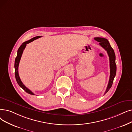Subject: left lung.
<instances>
[{
  "mask_svg": "<svg viewBox=\"0 0 132 132\" xmlns=\"http://www.w3.org/2000/svg\"><path fill=\"white\" fill-rule=\"evenodd\" d=\"M94 39L96 41L99 42V45L107 51L108 55L109 56V59H110V76L107 85V87L104 94H105L111 88L114 77H116V75L117 65L116 64V54L107 39L100 37H96Z\"/></svg>",
  "mask_w": 132,
  "mask_h": 132,
  "instance_id": "left-lung-1",
  "label": "left lung"
}]
</instances>
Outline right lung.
<instances>
[{
	"label": "right lung",
	"instance_id": "right-lung-1",
	"mask_svg": "<svg viewBox=\"0 0 132 132\" xmlns=\"http://www.w3.org/2000/svg\"><path fill=\"white\" fill-rule=\"evenodd\" d=\"M42 37V36H37L36 37H34L32 39H31L30 40L28 41H26L24 43H23L22 44V45L19 47V48L18 50V52H17V55L16 57L15 58V62H14V68H15V79H16V81L18 83V84L19 85V86L20 87H21L22 89H23L26 93L31 94V95H34V94L32 92L31 90H30L29 89H28L23 84V83L22 82V81H21V80L20 79L19 76V73H18V66H19V62L21 59V57L22 55V53H23V51L25 48V47L26 46V44L30 43L33 41H34V40H36L38 38H39Z\"/></svg>",
	"mask_w": 132,
	"mask_h": 132
}]
</instances>
